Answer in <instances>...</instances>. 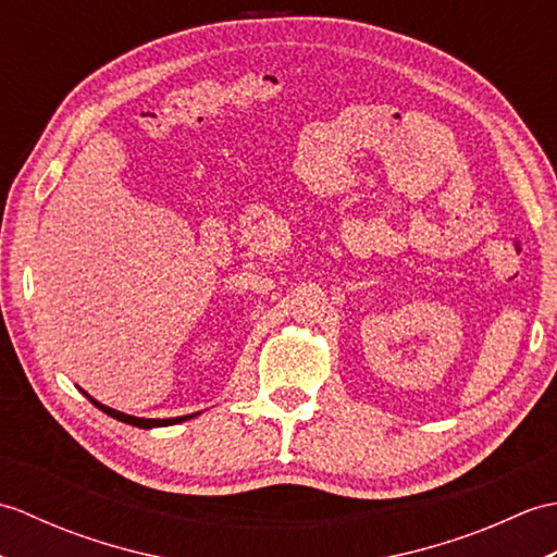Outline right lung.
I'll list each match as a JSON object with an SVG mask.
<instances>
[{
	"label": "right lung",
	"mask_w": 557,
	"mask_h": 557,
	"mask_svg": "<svg viewBox=\"0 0 557 557\" xmlns=\"http://www.w3.org/2000/svg\"><path fill=\"white\" fill-rule=\"evenodd\" d=\"M81 393H83V389H81ZM83 395H86L100 411L108 413V417H112V419H116V421L138 425V429H156V425H172V423H182V421H186V419H194V417H196V413H188V417H176V419H138V417H128V413H124V411H116V409H112V407L100 405V401L92 399L88 393H83Z\"/></svg>",
	"instance_id": "right-lung-1"
}]
</instances>
